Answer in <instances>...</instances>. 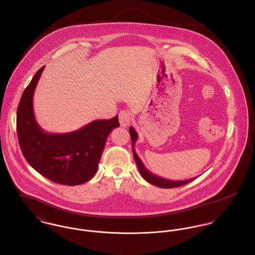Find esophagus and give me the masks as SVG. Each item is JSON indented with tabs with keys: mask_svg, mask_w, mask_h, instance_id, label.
Wrapping results in <instances>:
<instances>
[{
	"mask_svg": "<svg viewBox=\"0 0 255 255\" xmlns=\"http://www.w3.org/2000/svg\"><path fill=\"white\" fill-rule=\"evenodd\" d=\"M132 120L131 114L127 111H122L119 113V122L122 127H127L130 125Z\"/></svg>",
	"mask_w": 255,
	"mask_h": 255,
	"instance_id": "34e87169",
	"label": "esophagus"
}]
</instances>
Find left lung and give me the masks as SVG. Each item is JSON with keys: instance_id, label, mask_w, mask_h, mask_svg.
<instances>
[{"instance_id": "1", "label": "left lung", "mask_w": 255, "mask_h": 255, "mask_svg": "<svg viewBox=\"0 0 255 255\" xmlns=\"http://www.w3.org/2000/svg\"><path fill=\"white\" fill-rule=\"evenodd\" d=\"M129 132H130V136H131V140H132V150H133V155H134L136 164H137V166H138L139 172L141 173V177H142L146 182H148L149 184H151V185H153V186L159 187V188L171 189V188H176V187L184 186V185H186V184H188V183L194 181V180L197 178V177H195V178H191V179H188V180L174 181V180H168V179L159 177V176H157V175L151 173L150 171H148V170L146 169V167L143 165L141 158L138 156V154L136 153V150H135V143H136V141L138 140V134H137L136 130H135L132 126L130 127Z\"/></svg>"}]
</instances>
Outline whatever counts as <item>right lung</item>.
<instances>
[{
	"instance_id": "obj_1",
	"label": "right lung",
	"mask_w": 255,
	"mask_h": 255,
	"mask_svg": "<svg viewBox=\"0 0 255 255\" xmlns=\"http://www.w3.org/2000/svg\"><path fill=\"white\" fill-rule=\"evenodd\" d=\"M44 68L37 71L20 99L16 112L18 142L30 166L41 175L60 185H81L96 174L107 138L119 127L118 116L94 120L69 133L44 131L33 110L34 91Z\"/></svg>"
}]
</instances>
